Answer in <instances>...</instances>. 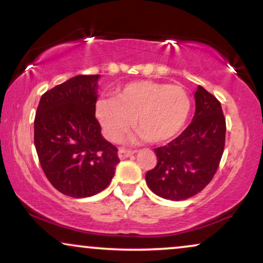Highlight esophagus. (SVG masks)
I'll list each match as a JSON object with an SVG mask.
<instances>
[{
    "mask_svg": "<svg viewBox=\"0 0 263 263\" xmlns=\"http://www.w3.org/2000/svg\"><path fill=\"white\" fill-rule=\"evenodd\" d=\"M132 155H135V151L125 149V148H120V149H119V158H120V159L128 158V157H131Z\"/></svg>",
    "mask_w": 263,
    "mask_h": 263,
    "instance_id": "34e87169",
    "label": "esophagus"
}]
</instances>
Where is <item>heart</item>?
Returning a JSON list of instances; mask_svg holds the SVG:
<instances>
[{
	"mask_svg": "<svg viewBox=\"0 0 263 263\" xmlns=\"http://www.w3.org/2000/svg\"><path fill=\"white\" fill-rule=\"evenodd\" d=\"M190 108V98L182 86L140 80L120 87L115 99L99 100L95 115L110 141H119L135 120L138 129L132 140L162 143L183 131Z\"/></svg>",
	"mask_w": 263,
	"mask_h": 263,
	"instance_id": "1",
	"label": "heart"
}]
</instances>
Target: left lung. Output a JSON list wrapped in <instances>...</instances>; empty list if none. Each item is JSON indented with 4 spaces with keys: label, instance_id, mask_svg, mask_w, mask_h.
Returning a JSON list of instances; mask_svg holds the SVG:
<instances>
[{
    "label": "left lung",
    "instance_id": "8db88e82",
    "mask_svg": "<svg viewBox=\"0 0 263 263\" xmlns=\"http://www.w3.org/2000/svg\"><path fill=\"white\" fill-rule=\"evenodd\" d=\"M195 114L184 131L155 148L157 165L147 172L146 183L158 197L179 201L201 192L215 176L225 147L226 122L221 104L198 86Z\"/></svg>",
    "mask_w": 263,
    "mask_h": 263
}]
</instances>
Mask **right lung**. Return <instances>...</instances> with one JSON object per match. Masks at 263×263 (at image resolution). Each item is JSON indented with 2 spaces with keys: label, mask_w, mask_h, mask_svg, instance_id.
<instances>
[{
  "label": "right lung",
  "mask_w": 263,
  "mask_h": 263,
  "mask_svg": "<svg viewBox=\"0 0 263 263\" xmlns=\"http://www.w3.org/2000/svg\"><path fill=\"white\" fill-rule=\"evenodd\" d=\"M100 75H77L42 95L34 146L45 177L63 194L87 198L110 184L117 148L101 136L95 117Z\"/></svg>",
  "instance_id": "add662e5"
}]
</instances>
